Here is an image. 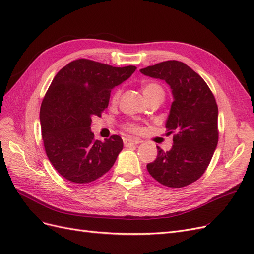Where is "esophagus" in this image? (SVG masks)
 <instances>
[{
  "mask_svg": "<svg viewBox=\"0 0 254 254\" xmlns=\"http://www.w3.org/2000/svg\"><path fill=\"white\" fill-rule=\"evenodd\" d=\"M141 141L140 140H136V139H130V137H126L124 139V145L125 146H131V145H136V144H140Z\"/></svg>",
  "mask_w": 254,
  "mask_h": 254,
  "instance_id": "esophagus-1",
  "label": "esophagus"
}]
</instances>
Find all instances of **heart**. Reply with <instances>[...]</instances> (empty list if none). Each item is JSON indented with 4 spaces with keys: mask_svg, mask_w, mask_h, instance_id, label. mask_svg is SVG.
<instances>
[{
    "mask_svg": "<svg viewBox=\"0 0 254 254\" xmlns=\"http://www.w3.org/2000/svg\"><path fill=\"white\" fill-rule=\"evenodd\" d=\"M142 92L143 94L145 95V97L149 99L151 97H155L158 95H163L164 96V91L162 89V87L160 84L156 83V82H147L145 83L144 86L142 87ZM120 96V91H115V93L113 94V101H118V98ZM128 129L130 130H136V127L134 125H129Z\"/></svg>",
    "mask_w": 254,
    "mask_h": 254,
    "instance_id": "b5f03b06",
    "label": "heart"
}]
</instances>
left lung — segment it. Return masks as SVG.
I'll return each mask as SVG.
<instances>
[{
  "mask_svg": "<svg viewBox=\"0 0 254 254\" xmlns=\"http://www.w3.org/2000/svg\"><path fill=\"white\" fill-rule=\"evenodd\" d=\"M140 72L164 80L173 94L165 127L168 134L175 133L174 145L166 152L157 146V158L147 164V171L165 187H187L203 175L216 149V101L200 76L180 61H164Z\"/></svg>",
  "mask_w": 254,
  "mask_h": 254,
  "instance_id": "8db88e82",
  "label": "left lung"
}]
</instances>
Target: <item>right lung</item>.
<instances>
[{"mask_svg": "<svg viewBox=\"0 0 254 254\" xmlns=\"http://www.w3.org/2000/svg\"><path fill=\"white\" fill-rule=\"evenodd\" d=\"M136 67H115L88 59L66 64L54 77L40 109L45 152L55 170L74 183H89L109 172L123 149L119 135L94 140L93 117L108 107L111 90Z\"/></svg>", "mask_w": 254, "mask_h": 254, "instance_id": "add662e5", "label": "right lung"}]
</instances>
